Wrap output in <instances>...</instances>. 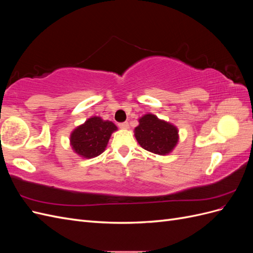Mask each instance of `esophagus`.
<instances>
[{
	"instance_id": "esophagus-1",
	"label": "esophagus",
	"mask_w": 253,
	"mask_h": 253,
	"mask_svg": "<svg viewBox=\"0 0 253 253\" xmlns=\"http://www.w3.org/2000/svg\"><path fill=\"white\" fill-rule=\"evenodd\" d=\"M118 126L120 127V128H125V129H126V128H128V124L126 121H125V122H120V124H118Z\"/></svg>"
}]
</instances>
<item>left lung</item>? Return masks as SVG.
I'll list each match as a JSON object with an SVG mask.
<instances>
[{
    "label": "left lung",
    "instance_id": "obj_1",
    "mask_svg": "<svg viewBox=\"0 0 253 253\" xmlns=\"http://www.w3.org/2000/svg\"><path fill=\"white\" fill-rule=\"evenodd\" d=\"M135 137L141 148L158 155L170 153L178 141V131L169 122L147 114L139 119L135 127Z\"/></svg>",
    "mask_w": 253,
    "mask_h": 253
}]
</instances>
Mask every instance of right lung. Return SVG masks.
I'll return each mask as SVG.
<instances>
[{"instance_id": "1", "label": "right lung", "mask_w": 253, "mask_h": 253, "mask_svg": "<svg viewBox=\"0 0 253 253\" xmlns=\"http://www.w3.org/2000/svg\"><path fill=\"white\" fill-rule=\"evenodd\" d=\"M116 129L117 126L112 121L91 117L72 133V148L82 157H96L105 150L112 133Z\"/></svg>"}]
</instances>
